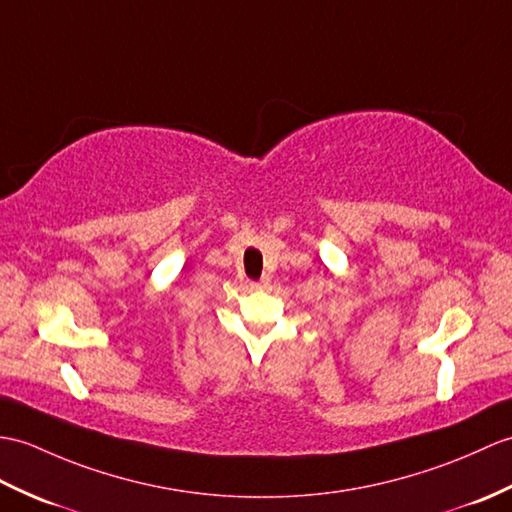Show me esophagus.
I'll return each instance as SVG.
<instances>
[{"label":"esophagus","mask_w":512,"mask_h":512,"mask_svg":"<svg viewBox=\"0 0 512 512\" xmlns=\"http://www.w3.org/2000/svg\"><path fill=\"white\" fill-rule=\"evenodd\" d=\"M268 283H270L268 279H261L259 283H251V288H255V290H257V288H268Z\"/></svg>","instance_id":"34e87169"}]
</instances>
